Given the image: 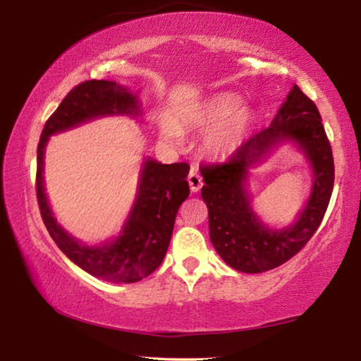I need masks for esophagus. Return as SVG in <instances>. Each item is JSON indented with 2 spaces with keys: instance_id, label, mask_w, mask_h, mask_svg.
Wrapping results in <instances>:
<instances>
[{
  "instance_id": "esophagus-1",
  "label": "esophagus",
  "mask_w": 361,
  "mask_h": 361,
  "mask_svg": "<svg viewBox=\"0 0 361 361\" xmlns=\"http://www.w3.org/2000/svg\"><path fill=\"white\" fill-rule=\"evenodd\" d=\"M188 183H189V188H191L192 192H197L200 188H202V176H200L195 170H191V173L188 176Z\"/></svg>"
}]
</instances>
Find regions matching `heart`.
Listing matches in <instances>:
<instances>
[{
  "instance_id": "heart-1",
  "label": "heart",
  "mask_w": 361,
  "mask_h": 361,
  "mask_svg": "<svg viewBox=\"0 0 361 361\" xmlns=\"http://www.w3.org/2000/svg\"><path fill=\"white\" fill-rule=\"evenodd\" d=\"M242 100L234 94H219L192 114L189 126L200 130H212L205 140L207 151L215 157L232 154L240 145L243 133L252 124V116L240 111ZM162 135L170 142H181V130L170 122L162 124Z\"/></svg>"
}]
</instances>
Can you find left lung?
<instances>
[{"instance_id":"1","label":"left lung","mask_w":361,"mask_h":361,"mask_svg":"<svg viewBox=\"0 0 361 361\" xmlns=\"http://www.w3.org/2000/svg\"><path fill=\"white\" fill-rule=\"evenodd\" d=\"M305 152L314 172L313 191L295 225L272 230L262 225L246 191L247 170L280 142ZM202 199L209 209L210 240L226 264L245 274L282 266L319 229L331 199L334 161L319 108L295 84L267 129L240 145L229 161L204 166Z\"/></svg>"}]
</instances>
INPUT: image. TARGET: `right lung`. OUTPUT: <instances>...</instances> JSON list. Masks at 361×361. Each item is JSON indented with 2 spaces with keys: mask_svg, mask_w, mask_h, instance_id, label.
<instances>
[{
  "mask_svg": "<svg viewBox=\"0 0 361 361\" xmlns=\"http://www.w3.org/2000/svg\"><path fill=\"white\" fill-rule=\"evenodd\" d=\"M140 113L138 99L129 89L114 81H85L73 87L59 108L46 121L38 143L36 162V197L49 234L57 247L90 276L113 283H133L148 277L161 266L167 253L173 224L183 200L188 199L189 166L186 162L161 164L145 159L137 199L121 234L100 245H84L70 235L54 218L44 192V149L54 133L102 116Z\"/></svg>",
  "mask_w": 361,
  "mask_h": 361,
  "instance_id": "1",
  "label": "right lung"
}]
</instances>
